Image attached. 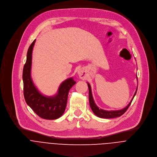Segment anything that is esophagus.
I'll return each mask as SVG.
<instances>
[{
    "label": "esophagus",
    "mask_w": 157,
    "mask_h": 157,
    "mask_svg": "<svg viewBox=\"0 0 157 157\" xmlns=\"http://www.w3.org/2000/svg\"><path fill=\"white\" fill-rule=\"evenodd\" d=\"M78 75H79V78H81V79H84V78H86V71L84 70V69L81 68V69L79 70H78Z\"/></svg>",
    "instance_id": "obj_1"
}]
</instances>
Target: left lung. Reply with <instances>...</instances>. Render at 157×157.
Wrapping results in <instances>:
<instances>
[{
	"mask_svg": "<svg viewBox=\"0 0 157 157\" xmlns=\"http://www.w3.org/2000/svg\"><path fill=\"white\" fill-rule=\"evenodd\" d=\"M138 79V78H137ZM88 87H89V104H90V106L92 110V111L94 112V113L98 116V117L100 118H104V119H111V118H115V117H120L122 115H123L128 109V108H129V106H130L137 92V89L136 90V92L131 100V101L129 103V104L124 109H121V110H117V111H106V110H103L101 109H99V108L96 105V104L95 103V101L94 100L93 98V96H92V90H91V87L90 85L88 83Z\"/></svg>",
	"mask_w": 157,
	"mask_h": 157,
	"instance_id": "8db88e82",
	"label": "left lung"
}]
</instances>
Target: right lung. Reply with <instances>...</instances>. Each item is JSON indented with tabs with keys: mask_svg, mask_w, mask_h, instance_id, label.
<instances>
[{
	"mask_svg": "<svg viewBox=\"0 0 157 157\" xmlns=\"http://www.w3.org/2000/svg\"><path fill=\"white\" fill-rule=\"evenodd\" d=\"M35 43V40L29 48L26 62L23 68L24 98L27 104L39 117L47 120H55L63 114L69 90L76 82L72 78H68L62 82L56 95L46 97L42 95L35 86L31 78L32 51Z\"/></svg>",
	"mask_w": 157,
	"mask_h": 157,
	"instance_id": "1",
	"label": "right lung"
}]
</instances>
